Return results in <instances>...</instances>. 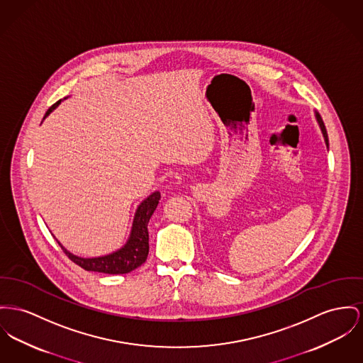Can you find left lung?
<instances>
[{
  "mask_svg": "<svg viewBox=\"0 0 363 363\" xmlns=\"http://www.w3.org/2000/svg\"><path fill=\"white\" fill-rule=\"evenodd\" d=\"M315 118H316V122H318V125H319V128H320V132H322V135H323V139H325V145L328 147V150H329V140H328V133H326V128H325V123L322 121V118H320V116L315 111Z\"/></svg>",
  "mask_w": 363,
  "mask_h": 363,
  "instance_id": "8db88e82",
  "label": "left lung"
}]
</instances>
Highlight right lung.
Returning <instances> with one entry per match:
<instances>
[{"label": "right lung", "mask_w": 363, "mask_h": 363, "mask_svg": "<svg viewBox=\"0 0 363 363\" xmlns=\"http://www.w3.org/2000/svg\"><path fill=\"white\" fill-rule=\"evenodd\" d=\"M60 103H62V100L56 101L49 108L48 111L45 113L44 120ZM160 199H161V193L154 191L138 206L135 216H133V223H132V228H130L128 241L125 242V245L113 253L99 256V257H79V256L73 255L72 252H69L60 242L57 241V243L60 245V247L63 249V252L69 256V259L72 262L82 267L86 271H95V272H103V274H128V272L133 271L135 268L142 266L148 256L147 224L150 221V218L152 216L154 211L157 209Z\"/></svg>", "instance_id": "1"}]
</instances>
